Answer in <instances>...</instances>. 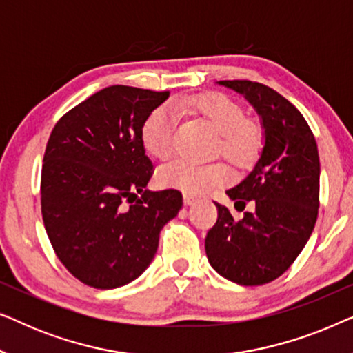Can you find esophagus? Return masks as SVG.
<instances>
[{
    "label": "esophagus",
    "instance_id": "34e87169",
    "mask_svg": "<svg viewBox=\"0 0 353 353\" xmlns=\"http://www.w3.org/2000/svg\"><path fill=\"white\" fill-rule=\"evenodd\" d=\"M183 199H185V204L186 205H194V204H197V202H199V199H196V197L191 196V194H185V197H183Z\"/></svg>",
    "mask_w": 353,
    "mask_h": 353
}]
</instances>
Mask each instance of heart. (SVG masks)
<instances>
[{"mask_svg": "<svg viewBox=\"0 0 353 353\" xmlns=\"http://www.w3.org/2000/svg\"><path fill=\"white\" fill-rule=\"evenodd\" d=\"M178 112L201 115L220 133L219 149L234 165H248L257 156L262 144V132L257 125L244 119V110L236 101L223 94L176 96L170 105H161L148 115L143 125V143L149 154L165 161L175 149ZM225 163H197L188 159L162 167L161 185L176 188L186 194H204L228 181Z\"/></svg>", "mask_w": 353, "mask_h": 353, "instance_id": "1", "label": "heart"}]
</instances>
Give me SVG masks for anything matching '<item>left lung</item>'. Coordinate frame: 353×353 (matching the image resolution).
Wrapping results in <instances>:
<instances>
[{
	"label": "left lung",
	"instance_id": "8db88e82",
	"mask_svg": "<svg viewBox=\"0 0 353 353\" xmlns=\"http://www.w3.org/2000/svg\"><path fill=\"white\" fill-rule=\"evenodd\" d=\"M244 96L260 117L263 146L238 185L226 191L236 209L252 212L234 220L215 202L219 219L205 238L216 273L241 286L267 284L286 272L305 248L318 216L320 157L303 115L268 86L248 80L216 81Z\"/></svg>",
	"mask_w": 353,
	"mask_h": 353
}]
</instances>
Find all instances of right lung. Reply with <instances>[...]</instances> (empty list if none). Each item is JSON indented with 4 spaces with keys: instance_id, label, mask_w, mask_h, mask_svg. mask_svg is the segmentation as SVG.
Here are the masks:
<instances>
[{
    "instance_id": "obj_1",
    "label": "right lung",
    "mask_w": 353,
    "mask_h": 353,
    "mask_svg": "<svg viewBox=\"0 0 353 353\" xmlns=\"http://www.w3.org/2000/svg\"><path fill=\"white\" fill-rule=\"evenodd\" d=\"M170 91L114 85L69 110L48 139L41 214L52 249L81 283L115 289L141 276L161 230L183 207L176 190L149 191L148 115Z\"/></svg>"
}]
</instances>
